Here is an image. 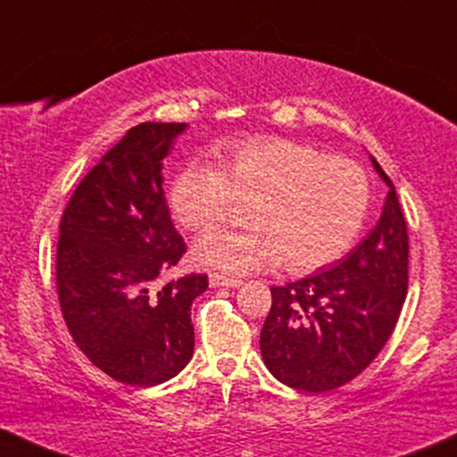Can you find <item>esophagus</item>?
<instances>
[{
	"label": "esophagus",
	"instance_id": "esophagus-1",
	"mask_svg": "<svg viewBox=\"0 0 457 457\" xmlns=\"http://www.w3.org/2000/svg\"><path fill=\"white\" fill-rule=\"evenodd\" d=\"M208 281H211L212 287H238L240 279H232V277H225V275H219V272H212L211 277H208Z\"/></svg>",
	"mask_w": 457,
	"mask_h": 457
}]
</instances>
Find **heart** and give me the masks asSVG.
Segmentation results:
<instances>
[{
    "label": "heart",
    "mask_w": 457,
    "mask_h": 457,
    "mask_svg": "<svg viewBox=\"0 0 457 457\" xmlns=\"http://www.w3.org/2000/svg\"><path fill=\"white\" fill-rule=\"evenodd\" d=\"M236 199L246 204L245 229H212L191 258L225 275L279 264L312 272L337 262L363 228L370 180L359 162L328 156L283 137L243 141L219 154V170L188 162L174 176L170 206L188 232L225 221Z\"/></svg>",
    "instance_id": "b5f03b06"
}]
</instances>
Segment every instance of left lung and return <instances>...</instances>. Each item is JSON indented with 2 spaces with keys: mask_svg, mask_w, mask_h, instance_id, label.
Returning a JSON list of instances; mask_svg holds the SVG:
<instances>
[{
  "mask_svg": "<svg viewBox=\"0 0 457 457\" xmlns=\"http://www.w3.org/2000/svg\"><path fill=\"white\" fill-rule=\"evenodd\" d=\"M389 187L376 228L333 269L270 287L272 305L260 350L277 380L324 393L345 385L389 342L408 290V232L397 193Z\"/></svg>",
  "mask_w": 457,
  "mask_h": 457,
  "instance_id": "obj_1",
  "label": "left lung"
}]
</instances>
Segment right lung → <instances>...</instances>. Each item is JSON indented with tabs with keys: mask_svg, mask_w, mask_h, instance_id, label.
<instances>
[{
	"mask_svg": "<svg viewBox=\"0 0 457 457\" xmlns=\"http://www.w3.org/2000/svg\"><path fill=\"white\" fill-rule=\"evenodd\" d=\"M185 130L182 122L130 129L79 182L60 221L55 279L66 327L79 350L124 385L174 378L195 345L191 305L208 277L156 287L187 251L161 174Z\"/></svg>",
	"mask_w": 457,
	"mask_h": 457,
	"instance_id": "obj_1",
	"label": "right lung"
}]
</instances>
